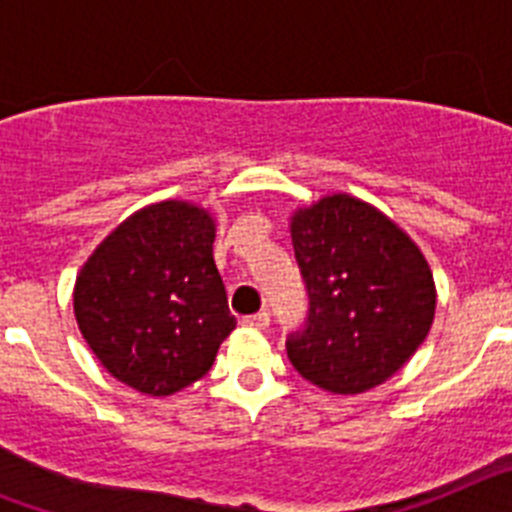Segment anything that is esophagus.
Returning a JSON list of instances; mask_svg holds the SVG:
<instances>
[{
    "label": "esophagus",
    "mask_w": 512,
    "mask_h": 512,
    "mask_svg": "<svg viewBox=\"0 0 512 512\" xmlns=\"http://www.w3.org/2000/svg\"><path fill=\"white\" fill-rule=\"evenodd\" d=\"M241 323L248 325V328H266V325H269V312H266V310L253 312V315H246Z\"/></svg>",
    "instance_id": "obj_1"
}]
</instances>
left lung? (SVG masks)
Returning <instances> with one entry per match:
<instances>
[{
  "instance_id": "left-lung-1",
  "label": "left lung",
  "mask_w": 512,
  "mask_h": 512,
  "mask_svg": "<svg viewBox=\"0 0 512 512\" xmlns=\"http://www.w3.org/2000/svg\"><path fill=\"white\" fill-rule=\"evenodd\" d=\"M292 243L307 292L305 325L287 336L292 366L336 395L390 379L425 341L436 310L418 246L348 194L297 212Z\"/></svg>"
}]
</instances>
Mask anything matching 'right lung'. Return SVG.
I'll return each mask as SVG.
<instances>
[{"mask_svg":"<svg viewBox=\"0 0 512 512\" xmlns=\"http://www.w3.org/2000/svg\"><path fill=\"white\" fill-rule=\"evenodd\" d=\"M212 241V217L171 200L130 215L89 256L74 312L112 377L164 397L210 372L235 328Z\"/></svg>","mask_w":512,"mask_h":512,"instance_id":"1","label":"right lung"}]
</instances>
